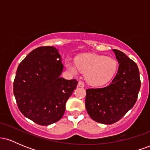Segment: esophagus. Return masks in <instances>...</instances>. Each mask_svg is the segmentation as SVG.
<instances>
[{
  "label": "esophagus",
  "mask_w": 150,
  "mask_h": 150,
  "mask_svg": "<svg viewBox=\"0 0 150 150\" xmlns=\"http://www.w3.org/2000/svg\"><path fill=\"white\" fill-rule=\"evenodd\" d=\"M77 86L80 87H85V84H84V82H82V81H79L78 84H77Z\"/></svg>",
  "instance_id": "esophagus-1"
}]
</instances>
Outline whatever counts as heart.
Returning <instances> with one entry per match:
<instances>
[{
  "label": "heart",
  "instance_id": "1",
  "mask_svg": "<svg viewBox=\"0 0 150 150\" xmlns=\"http://www.w3.org/2000/svg\"><path fill=\"white\" fill-rule=\"evenodd\" d=\"M66 67L70 71L85 73V80L93 87H101L108 83L116 75L118 63L112 58L95 53H83L75 58V63L68 61Z\"/></svg>",
  "mask_w": 150,
  "mask_h": 150
}]
</instances>
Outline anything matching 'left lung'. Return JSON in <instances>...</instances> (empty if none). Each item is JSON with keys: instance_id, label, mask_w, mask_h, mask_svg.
<instances>
[{"instance_id": "1", "label": "left lung", "mask_w": 150, "mask_h": 150, "mask_svg": "<svg viewBox=\"0 0 150 150\" xmlns=\"http://www.w3.org/2000/svg\"><path fill=\"white\" fill-rule=\"evenodd\" d=\"M118 70L107 87L86 89L85 107L89 116L98 123L112 124L135 105L140 89L137 65L124 53L113 49Z\"/></svg>"}]
</instances>
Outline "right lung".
I'll list each match as a JSON object with an SVG mask.
<instances>
[{
	"mask_svg": "<svg viewBox=\"0 0 150 150\" xmlns=\"http://www.w3.org/2000/svg\"><path fill=\"white\" fill-rule=\"evenodd\" d=\"M63 67L53 46L37 48L19 65L13 93L21 113L37 124L49 125L61 119L76 89V80L61 77Z\"/></svg>",
	"mask_w": 150,
	"mask_h": 150,
	"instance_id": "1",
	"label": "right lung"
}]
</instances>
